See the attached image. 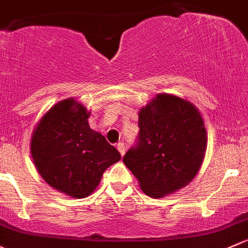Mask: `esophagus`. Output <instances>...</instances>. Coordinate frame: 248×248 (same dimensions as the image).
I'll return each instance as SVG.
<instances>
[{"label": "esophagus", "instance_id": "34e87169", "mask_svg": "<svg viewBox=\"0 0 248 248\" xmlns=\"http://www.w3.org/2000/svg\"><path fill=\"white\" fill-rule=\"evenodd\" d=\"M116 148H117V151H119V152H120V155H124V142H119V144L116 145Z\"/></svg>", "mask_w": 248, "mask_h": 248}]
</instances>
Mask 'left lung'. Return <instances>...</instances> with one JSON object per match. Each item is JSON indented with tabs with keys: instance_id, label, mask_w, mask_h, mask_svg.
Returning <instances> with one entry per match:
<instances>
[{
	"instance_id": "8db88e82",
	"label": "left lung",
	"mask_w": 248,
	"mask_h": 248,
	"mask_svg": "<svg viewBox=\"0 0 248 248\" xmlns=\"http://www.w3.org/2000/svg\"><path fill=\"white\" fill-rule=\"evenodd\" d=\"M138 145L124 163L150 197L171 195L199 172L207 150V131L199 109L170 93H158L139 111Z\"/></svg>"
}]
</instances>
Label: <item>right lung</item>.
I'll return each instance as SVG.
<instances>
[{"instance_id":"obj_1","label":"right lung","mask_w":248,"mask_h":248,"mask_svg":"<svg viewBox=\"0 0 248 248\" xmlns=\"http://www.w3.org/2000/svg\"><path fill=\"white\" fill-rule=\"evenodd\" d=\"M90 113L74 97L56 103L36 124L31 155L44 181L74 199L90 196L121 155L90 128Z\"/></svg>"}]
</instances>
